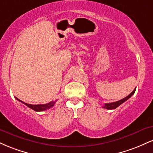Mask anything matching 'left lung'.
Here are the masks:
<instances>
[{
  "label": "left lung",
  "instance_id": "left-lung-1",
  "mask_svg": "<svg viewBox=\"0 0 153 153\" xmlns=\"http://www.w3.org/2000/svg\"><path fill=\"white\" fill-rule=\"evenodd\" d=\"M135 90H136V88H134V91H133L130 94L128 95L127 97L119 100V101H116V102H113V103H105V105L103 106V108H106V109H115L116 108H117L119 106H120V105L122 104V103H124V101H126L127 100L129 99V98H130L131 96L134 94Z\"/></svg>",
  "mask_w": 153,
  "mask_h": 153
}]
</instances>
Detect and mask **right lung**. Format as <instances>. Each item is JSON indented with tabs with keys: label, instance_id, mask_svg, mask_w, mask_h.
<instances>
[{
	"label": "right lung",
	"instance_id": "add662e5",
	"mask_svg": "<svg viewBox=\"0 0 153 153\" xmlns=\"http://www.w3.org/2000/svg\"><path fill=\"white\" fill-rule=\"evenodd\" d=\"M16 99L18 100V101H20V102H22L24 103V104H25L26 106H27L29 108H30L31 109L35 111H42L49 109L50 108H52V106H54V105L56 103V101H51V102L48 103H46V104L32 105V104H29V103H26L25 102H23L22 101H21V100H19V99H17V98H16Z\"/></svg>",
	"mask_w": 153,
	"mask_h": 153
}]
</instances>
